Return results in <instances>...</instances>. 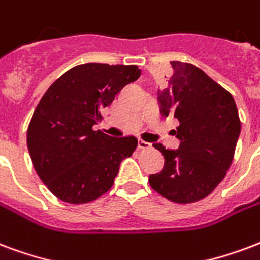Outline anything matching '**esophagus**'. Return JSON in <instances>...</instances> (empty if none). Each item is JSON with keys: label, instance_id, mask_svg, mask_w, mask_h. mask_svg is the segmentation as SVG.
<instances>
[{"label": "esophagus", "instance_id": "1", "mask_svg": "<svg viewBox=\"0 0 260 260\" xmlns=\"http://www.w3.org/2000/svg\"><path fill=\"white\" fill-rule=\"evenodd\" d=\"M138 148L140 149H149L151 148V144L144 141V140H138Z\"/></svg>", "mask_w": 260, "mask_h": 260}]
</instances>
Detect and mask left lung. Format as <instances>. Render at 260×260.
<instances>
[{
  "mask_svg": "<svg viewBox=\"0 0 260 260\" xmlns=\"http://www.w3.org/2000/svg\"><path fill=\"white\" fill-rule=\"evenodd\" d=\"M168 87L158 91L160 113L174 116L179 149L153 147L165 156L160 173L149 176V185L176 204L205 198L224 179L230 168L241 122L230 92L200 68L173 60Z\"/></svg>",
  "mask_w": 260,
  "mask_h": 260,
  "instance_id": "8db88e82",
  "label": "left lung"
}]
</instances>
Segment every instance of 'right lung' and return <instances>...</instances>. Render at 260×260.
Segmentation results:
<instances>
[{"label": "right lung", "instance_id": "right-lung-1", "mask_svg": "<svg viewBox=\"0 0 260 260\" xmlns=\"http://www.w3.org/2000/svg\"><path fill=\"white\" fill-rule=\"evenodd\" d=\"M136 65L84 63L51 84L27 127L33 166L52 194L68 204H87L105 194L137 138H113L92 126L123 87L136 81Z\"/></svg>", "mask_w": 260, "mask_h": 260}]
</instances>
